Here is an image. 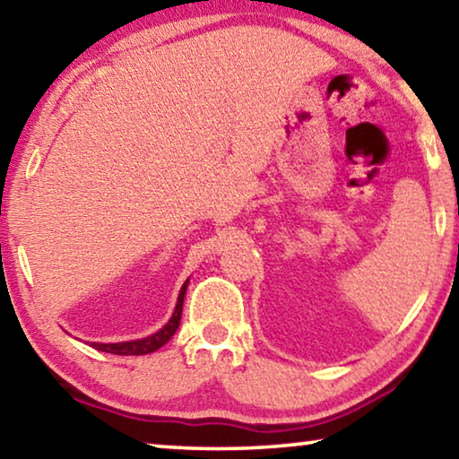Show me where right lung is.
<instances>
[{
    "label": "right lung",
    "instance_id": "right-lung-1",
    "mask_svg": "<svg viewBox=\"0 0 459 459\" xmlns=\"http://www.w3.org/2000/svg\"><path fill=\"white\" fill-rule=\"evenodd\" d=\"M186 285H182L180 293H178V301H176L174 314L172 318L166 322V326H161L156 334L147 336V338H139V341H126V342H112V344H104V342H91V347L104 352H112V355H147V352L158 351L160 347L170 341L174 336L176 330L180 326V316H182V303H185V293H186Z\"/></svg>",
    "mask_w": 459,
    "mask_h": 459
}]
</instances>
